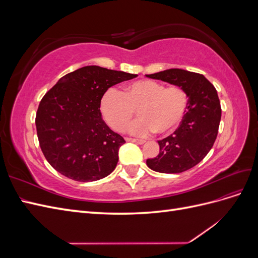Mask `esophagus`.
I'll list each match as a JSON object with an SVG mask.
<instances>
[{
    "mask_svg": "<svg viewBox=\"0 0 258 258\" xmlns=\"http://www.w3.org/2000/svg\"><path fill=\"white\" fill-rule=\"evenodd\" d=\"M126 141L127 142H134L137 144H144L145 141L144 140H138V139H132V138H126Z\"/></svg>",
    "mask_w": 258,
    "mask_h": 258,
    "instance_id": "esophagus-1",
    "label": "esophagus"
}]
</instances>
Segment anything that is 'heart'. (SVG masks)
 <instances>
[{
	"label": "heart",
	"mask_w": 258,
	"mask_h": 258,
	"mask_svg": "<svg viewBox=\"0 0 258 258\" xmlns=\"http://www.w3.org/2000/svg\"><path fill=\"white\" fill-rule=\"evenodd\" d=\"M187 95L178 86L165 87L158 82L144 80L130 83L119 92L107 89L100 100V112L115 131H122L134 118L128 131L137 137L153 132L168 135L181 123L187 108Z\"/></svg>",
	"instance_id": "obj_1"
}]
</instances>
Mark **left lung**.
Instances as JSON below:
<instances>
[{
    "label": "left lung",
    "mask_w": 258,
    "mask_h": 258,
    "mask_svg": "<svg viewBox=\"0 0 258 258\" xmlns=\"http://www.w3.org/2000/svg\"><path fill=\"white\" fill-rule=\"evenodd\" d=\"M146 76L178 86L188 97L179 127L158 141V156L147 159L146 165L160 173L184 172L206 157L216 140L222 116L216 89L202 74L182 69H169Z\"/></svg>",
    "instance_id": "1"
}]
</instances>
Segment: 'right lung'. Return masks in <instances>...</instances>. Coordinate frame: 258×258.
Here are the masks:
<instances>
[{
    "label": "right lung",
    "instance_id": "obj_1",
    "mask_svg": "<svg viewBox=\"0 0 258 258\" xmlns=\"http://www.w3.org/2000/svg\"><path fill=\"white\" fill-rule=\"evenodd\" d=\"M137 76L88 66L61 77L46 93L35 124L41 150L54 170L79 182L113 172L124 140L102 119L100 100L112 86Z\"/></svg>",
    "mask_w": 258,
    "mask_h": 258
}]
</instances>
